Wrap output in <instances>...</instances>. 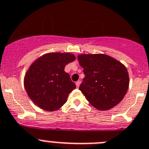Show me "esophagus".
<instances>
[{"label": "esophagus", "mask_w": 149, "mask_h": 149, "mask_svg": "<svg viewBox=\"0 0 149 149\" xmlns=\"http://www.w3.org/2000/svg\"><path fill=\"white\" fill-rule=\"evenodd\" d=\"M80 84H81V81H77L76 82V87H77V88H79V85H80Z\"/></svg>", "instance_id": "esophagus-1"}]
</instances>
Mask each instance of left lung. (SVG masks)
<instances>
[{
    "instance_id": "obj_1",
    "label": "left lung",
    "mask_w": 149,
    "mask_h": 149,
    "mask_svg": "<svg viewBox=\"0 0 149 149\" xmlns=\"http://www.w3.org/2000/svg\"><path fill=\"white\" fill-rule=\"evenodd\" d=\"M78 60L84 74L79 90L88 101L101 111L119 104L129 85L126 68L104 54H81Z\"/></svg>"
}]
</instances>
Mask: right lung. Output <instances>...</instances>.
<instances>
[{
    "mask_svg": "<svg viewBox=\"0 0 149 149\" xmlns=\"http://www.w3.org/2000/svg\"><path fill=\"white\" fill-rule=\"evenodd\" d=\"M75 59L71 53H49L32 64L25 75L24 88L36 105L53 111L66 102L69 93L76 86L65 68Z\"/></svg>",
    "mask_w": 149,
    "mask_h": 149,
    "instance_id": "1",
    "label": "right lung"
}]
</instances>
